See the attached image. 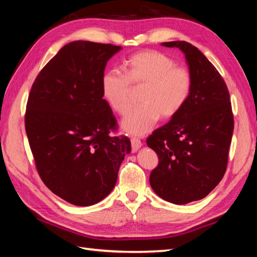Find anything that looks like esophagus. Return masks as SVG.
<instances>
[{
	"label": "esophagus",
	"instance_id": "1",
	"mask_svg": "<svg viewBox=\"0 0 257 257\" xmlns=\"http://www.w3.org/2000/svg\"><path fill=\"white\" fill-rule=\"evenodd\" d=\"M141 147H143V143L138 138H132V149L133 152L138 151Z\"/></svg>",
	"mask_w": 257,
	"mask_h": 257
}]
</instances>
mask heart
<instances>
[{
    "mask_svg": "<svg viewBox=\"0 0 257 257\" xmlns=\"http://www.w3.org/2000/svg\"><path fill=\"white\" fill-rule=\"evenodd\" d=\"M124 74L109 69L101 77V94L108 106L119 114L128 112L132 100V85L145 86L141 106L130 111L121 122L125 133L143 136L155 127L158 120L171 119L187 105L193 80L184 67L158 51H143L123 63Z\"/></svg>",
    "mask_w": 257,
    "mask_h": 257,
    "instance_id": "1",
    "label": "heart"
}]
</instances>
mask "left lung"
I'll return each mask as SVG.
<instances>
[{"instance_id": "left-lung-1", "label": "left lung", "mask_w": 257, "mask_h": 257, "mask_svg": "<svg viewBox=\"0 0 257 257\" xmlns=\"http://www.w3.org/2000/svg\"><path fill=\"white\" fill-rule=\"evenodd\" d=\"M161 45L182 51L193 86L182 110L147 139L159 158L149 182L161 199L187 204L205 198L224 176L234 129L232 106L224 79L198 48L184 41Z\"/></svg>"}]
</instances>
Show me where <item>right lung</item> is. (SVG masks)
Returning <instances> with one entry per match:
<instances>
[{
  "label": "right lung",
  "mask_w": 257,
  "mask_h": 257,
  "mask_svg": "<svg viewBox=\"0 0 257 257\" xmlns=\"http://www.w3.org/2000/svg\"><path fill=\"white\" fill-rule=\"evenodd\" d=\"M122 47L76 41L62 47L32 86L25 129L38 174L59 198L78 206L111 192L132 151L101 94L107 62Z\"/></svg>",
  "instance_id": "obj_1"
}]
</instances>
